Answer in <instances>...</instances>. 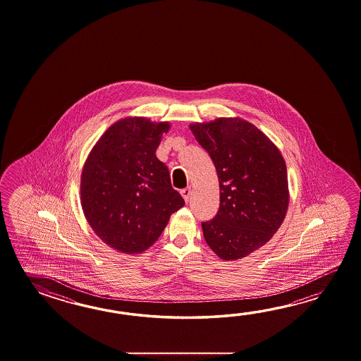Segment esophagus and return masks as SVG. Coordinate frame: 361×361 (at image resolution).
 <instances>
[{
    "label": "esophagus",
    "instance_id": "esophagus-1",
    "mask_svg": "<svg viewBox=\"0 0 361 361\" xmlns=\"http://www.w3.org/2000/svg\"><path fill=\"white\" fill-rule=\"evenodd\" d=\"M180 195L183 196L184 201H185V202H188V201H190V199H191V187H187V188H184V190H182V191H180Z\"/></svg>",
    "mask_w": 361,
    "mask_h": 361
}]
</instances>
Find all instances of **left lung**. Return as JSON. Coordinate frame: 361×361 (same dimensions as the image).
<instances>
[{"label":"left lung","instance_id":"8db88e82","mask_svg":"<svg viewBox=\"0 0 361 361\" xmlns=\"http://www.w3.org/2000/svg\"><path fill=\"white\" fill-rule=\"evenodd\" d=\"M196 140L214 164L221 205L202 223L209 247L221 259L236 261L276 233L289 207L286 164L275 143L240 117L190 123Z\"/></svg>","mask_w":361,"mask_h":361}]
</instances>
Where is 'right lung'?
I'll use <instances>...</instances> for the list:
<instances>
[{
    "label": "right lung",
    "mask_w": 361,
    "mask_h": 361,
    "mask_svg": "<svg viewBox=\"0 0 361 361\" xmlns=\"http://www.w3.org/2000/svg\"><path fill=\"white\" fill-rule=\"evenodd\" d=\"M168 121L128 116L98 139L81 173L80 199L95 235L123 254L154 245L184 205L171 187L169 170L156 157Z\"/></svg>",
    "instance_id": "obj_1"
}]
</instances>
